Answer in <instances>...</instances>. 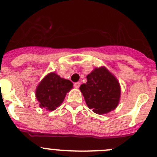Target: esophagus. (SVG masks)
<instances>
[{
    "instance_id": "esophagus-1",
    "label": "esophagus",
    "mask_w": 157,
    "mask_h": 157,
    "mask_svg": "<svg viewBox=\"0 0 157 157\" xmlns=\"http://www.w3.org/2000/svg\"><path fill=\"white\" fill-rule=\"evenodd\" d=\"M74 86H75V88L78 89V88H79V86H80V82H75L74 84Z\"/></svg>"
}]
</instances>
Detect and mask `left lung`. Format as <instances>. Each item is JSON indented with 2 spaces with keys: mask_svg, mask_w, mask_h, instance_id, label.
<instances>
[{
  "mask_svg": "<svg viewBox=\"0 0 157 157\" xmlns=\"http://www.w3.org/2000/svg\"><path fill=\"white\" fill-rule=\"evenodd\" d=\"M87 82L80 86L90 109L98 114H104L114 110L121 96L119 82L105 67H96L86 76Z\"/></svg>",
  "mask_w": 157,
  "mask_h": 157,
  "instance_id": "left-lung-1",
  "label": "left lung"
}]
</instances>
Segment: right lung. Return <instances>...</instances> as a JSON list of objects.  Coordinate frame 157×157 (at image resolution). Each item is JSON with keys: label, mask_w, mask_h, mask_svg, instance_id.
<instances>
[{"label": "right lung", "mask_w": 157, "mask_h": 157, "mask_svg": "<svg viewBox=\"0 0 157 157\" xmlns=\"http://www.w3.org/2000/svg\"><path fill=\"white\" fill-rule=\"evenodd\" d=\"M73 88L70 80L64 79L56 73L46 75L36 90V96L41 108L53 111L64 101L66 93Z\"/></svg>", "instance_id": "obj_1"}]
</instances>
